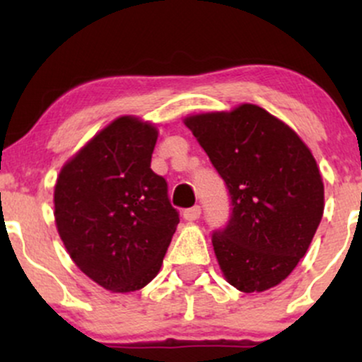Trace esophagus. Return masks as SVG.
<instances>
[{
    "label": "esophagus",
    "mask_w": 362,
    "mask_h": 362,
    "mask_svg": "<svg viewBox=\"0 0 362 362\" xmlns=\"http://www.w3.org/2000/svg\"><path fill=\"white\" fill-rule=\"evenodd\" d=\"M199 216H201V206H192L184 211V218L187 221H195V219H199Z\"/></svg>",
    "instance_id": "1"
}]
</instances>
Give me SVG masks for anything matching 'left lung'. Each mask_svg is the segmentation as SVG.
Masks as SVG:
<instances>
[{
  "label": "left lung",
  "mask_w": 362,
  "mask_h": 362,
  "mask_svg": "<svg viewBox=\"0 0 362 362\" xmlns=\"http://www.w3.org/2000/svg\"><path fill=\"white\" fill-rule=\"evenodd\" d=\"M185 126L226 184L231 214L213 233L231 286L260 293L305 257L323 216V182L300 136L262 107L190 115Z\"/></svg>",
  "instance_id": "left-lung-1"
}]
</instances>
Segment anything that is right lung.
I'll return each instance as SVG.
<instances>
[{
  "label": "right lung",
  "mask_w": 362,
  "mask_h": 362,
  "mask_svg": "<svg viewBox=\"0 0 362 362\" xmlns=\"http://www.w3.org/2000/svg\"><path fill=\"white\" fill-rule=\"evenodd\" d=\"M158 131L124 115L61 170L54 216L74 264L102 288L131 293L155 279L177 224L163 177L151 170Z\"/></svg>",
  "instance_id": "1"
}]
</instances>
